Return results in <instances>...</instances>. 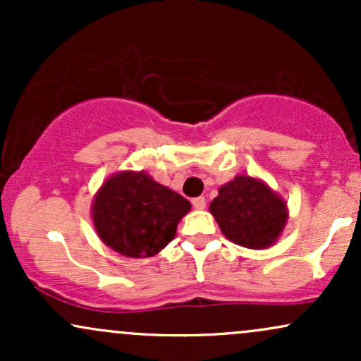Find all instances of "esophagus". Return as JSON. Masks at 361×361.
Segmentation results:
<instances>
[{
  "mask_svg": "<svg viewBox=\"0 0 361 361\" xmlns=\"http://www.w3.org/2000/svg\"><path fill=\"white\" fill-rule=\"evenodd\" d=\"M192 205H193V209L204 210L205 205H207V202H205L204 197H197V198H193V200H192Z\"/></svg>",
  "mask_w": 361,
  "mask_h": 361,
  "instance_id": "34e87169",
  "label": "esophagus"
}]
</instances>
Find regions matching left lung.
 <instances>
[{"instance_id":"left-lung-1","label":"left lung","mask_w":361,"mask_h":361,"mask_svg":"<svg viewBox=\"0 0 361 361\" xmlns=\"http://www.w3.org/2000/svg\"><path fill=\"white\" fill-rule=\"evenodd\" d=\"M222 234L247 250H267L279 241L288 221L287 202L259 178L238 175L219 188L209 207Z\"/></svg>"}]
</instances>
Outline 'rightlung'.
<instances>
[{
  "mask_svg": "<svg viewBox=\"0 0 361 361\" xmlns=\"http://www.w3.org/2000/svg\"><path fill=\"white\" fill-rule=\"evenodd\" d=\"M192 205L144 171H118L91 202V219L103 244L127 258H149L175 239Z\"/></svg>",
  "mask_w": 361,
  "mask_h": 361,
  "instance_id": "right-lung-1",
  "label": "right lung"
}]
</instances>
